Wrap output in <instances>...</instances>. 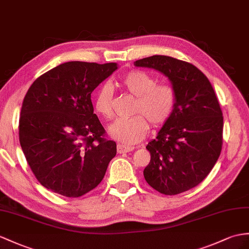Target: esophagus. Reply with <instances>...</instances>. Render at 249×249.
Returning <instances> with one entry per match:
<instances>
[{
    "mask_svg": "<svg viewBox=\"0 0 249 249\" xmlns=\"http://www.w3.org/2000/svg\"><path fill=\"white\" fill-rule=\"evenodd\" d=\"M134 150V148L132 147H125V145L123 144H117V152L119 154H123V153H128L131 152V151Z\"/></svg>",
    "mask_w": 249,
    "mask_h": 249,
    "instance_id": "esophagus-1",
    "label": "esophagus"
}]
</instances>
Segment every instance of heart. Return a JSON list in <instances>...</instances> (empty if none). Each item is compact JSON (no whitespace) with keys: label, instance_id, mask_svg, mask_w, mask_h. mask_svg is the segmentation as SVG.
I'll return each instance as SVG.
<instances>
[{"label":"heart","instance_id":"1","mask_svg":"<svg viewBox=\"0 0 249 249\" xmlns=\"http://www.w3.org/2000/svg\"><path fill=\"white\" fill-rule=\"evenodd\" d=\"M120 86L136 97L130 118L117 119L108 126L110 136L124 145L136 144L144 138L149 123L157 128L166 124L174 111L177 94L170 84H156V79L142 71H131L120 79ZM113 90L107 84L95 95L94 107L106 119L113 117Z\"/></svg>","mask_w":249,"mask_h":249}]
</instances>
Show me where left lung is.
Wrapping results in <instances>:
<instances>
[{
  "label": "left lung",
  "mask_w": 249,
  "mask_h": 249,
  "mask_svg": "<svg viewBox=\"0 0 249 249\" xmlns=\"http://www.w3.org/2000/svg\"><path fill=\"white\" fill-rule=\"evenodd\" d=\"M161 72L177 94L174 111L147 149L143 177L155 190L174 196L207 177L222 150L223 114L208 78L195 65L155 54L134 62Z\"/></svg>",
  "instance_id": "left-lung-1"
}]
</instances>
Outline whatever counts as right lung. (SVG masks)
I'll use <instances>...</instances> for the list:
<instances>
[{"label": "right lung", "mask_w": 249, "mask_h": 249, "mask_svg": "<svg viewBox=\"0 0 249 249\" xmlns=\"http://www.w3.org/2000/svg\"><path fill=\"white\" fill-rule=\"evenodd\" d=\"M117 63L71 61L36 80L24 97L21 148L35 177L47 189L78 197L99 185L116 143L104 137L90 94Z\"/></svg>", "instance_id": "obj_1"}]
</instances>
